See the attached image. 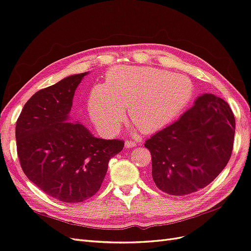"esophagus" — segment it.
Segmentation results:
<instances>
[{
	"instance_id": "obj_1",
	"label": "esophagus",
	"mask_w": 251,
	"mask_h": 251,
	"mask_svg": "<svg viewBox=\"0 0 251 251\" xmlns=\"http://www.w3.org/2000/svg\"><path fill=\"white\" fill-rule=\"evenodd\" d=\"M136 146H137V144H136V142H135V141H126V143H125V147H126V149L135 148Z\"/></svg>"
}]
</instances>
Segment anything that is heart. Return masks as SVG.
<instances>
[{
  "mask_svg": "<svg viewBox=\"0 0 251 251\" xmlns=\"http://www.w3.org/2000/svg\"><path fill=\"white\" fill-rule=\"evenodd\" d=\"M193 83L184 75L154 67H117L105 76L103 86L88 96V111L103 135L114 136L128 117L142 133H153L170 125L191 101Z\"/></svg>",
  "mask_w": 251,
  "mask_h": 251,
  "instance_id": "1",
  "label": "heart"
}]
</instances>
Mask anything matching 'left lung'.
<instances>
[{
	"mask_svg": "<svg viewBox=\"0 0 251 251\" xmlns=\"http://www.w3.org/2000/svg\"><path fill=\"white\" fill-rule=\"evenodd\" d=\"M235 120L222 98L205 93L176 123L144 143L151 155V178L160 191L186 196L207 186L231 156Z\"/></svg>",
	"mask_w": 251,
	"mask_h": 251,
	"instance_id": "left-lung-1",
	"label": "left lung"
}]
</instances>
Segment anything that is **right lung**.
Masks as SVG:
<instances>
[{
	"label": "right lung",
	"mask_w": 251,
	"mask_h": 251,
	"mask_svg": "<svg viewBox=\"0 0 251 251\" xmlns=\"http://www.w3.org/2000/svg\"><path fill=\"white\" fill-rule=\"evenodd\" d=\"M88 72L68 76L30 98L17 121L23 172L44 193L66 203L89 199L100 188L110 159L124 149L117 139L94 137L71 123L75 90Z\"/></svg>",
	"instance_id": "obj_1"
}]
</instances>
